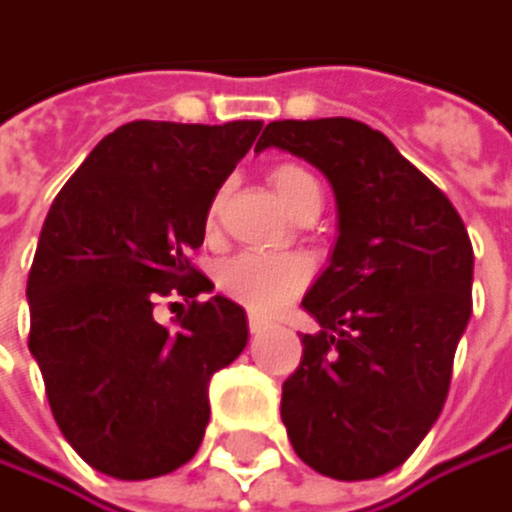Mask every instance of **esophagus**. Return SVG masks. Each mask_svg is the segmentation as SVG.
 <instances>
[{
    "mask_svg": "<svg viewBox=\"0 0 512 512\" xmlns=\"http://www.w3.org/2000/svg\"><path fill=\"white\" fill-rule=\"evenodd\" d=\"M267 327H270L267 318H261V315H248V330H251V336H261Z\"/></svg>",
    "mask_w": 512,
    "mask_h": 512,
    "instance_id": "1",
    "label": "esophagus"
}]
</instances>
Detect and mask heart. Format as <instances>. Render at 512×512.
<instances>
[{"mask_svg": "<svg viewBox=\"0 0 512 512\" xmlns=\"http://www.w3.org/2000/svg\"><path fill=\"white\" fill-rule=\"evenodd\" d=\"M270 182L279 194V200L294 212L300 200L318 188V179L297 167V164H279L270 170ZM218 215V200L212 203L206 224L212 227ZM312 279V261L303 254H270V251H239L227 258L215 282L221 294L242 303L251 312H276L285 303H291Z\"/></svg>", "mask_w": 512, "mask_h": 512, "instance_id": "heart-1", "label": "heart"}]
</instances>
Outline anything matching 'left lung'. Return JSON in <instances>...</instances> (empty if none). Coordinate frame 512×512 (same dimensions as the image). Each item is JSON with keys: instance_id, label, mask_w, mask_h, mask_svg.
<instances>
[{"instance_id": "1", "label": "left lung", "mask_w": 512, "mask_h": 512, "mask_svg": "<svg viewBox=\"0 0 512 512\" xmlns=\"http://www.w3.org/2000/svg\"><path fill=\"white\" fill-rule=\"evenodd\" d=\"M285 149L333 185L339 239L303 297L321 333L282 384L297 456L333 480L399 468L435 426L471 318L474 248L447 194L366 122L282 119L254 146Z\"/></svg>"}]
</instances>
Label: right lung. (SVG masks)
<instances>
[{
    "label": "right lung",
    "instance_id": "right-lung-1",
    "mask_svg": "<svg viewBox=\"0 0 512 512\" xmlns=\"http://www.w3.org/2000/svg\"><path fill=\"white\" fill-rule=\"evenodd\" d=\"M264 122L137 119L107 134L56 194L26 282L29 351L56 426L116 480L182 468L209 423V378L245 342L242 306L215 294L188 254ZM189 309L151 318L161 296ZM176 306V303H173Z\"/></svg>",
    "mask_w": 512,
    "mask_h": 512
}]
</instances>
